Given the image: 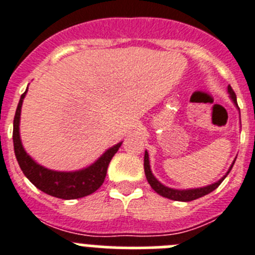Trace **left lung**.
Segmentation results:
<instances>
[{
	"instance_id": "8db88e82",
	"label": "left lung",
	"mask_w": 255,
	"mask_h": 255,
	"mask_svg": "<svg viewBox=\"0 0 255 255\" xmlns=\"http://www.w3.org/2000/svg\"><path fill=\"white\" fill-rule=\"evenodd\" d=\"M227 92L230 94V98L233 100L234 105L238 107V110H240L238 106V101H236V94L234 92V89L231 87H227ZM236 158L234 159L233 164L230 166L229 171L226 172L224 177H221L218 181H216L215 184H211L208 186H203V188H197V189H186V190H180V189H172V188H168V186H164L163 184L158 181V180L155 179L154 175L152 173V170H150V164H149V155H148V152L145 150L144 153V172H145V176H147L148 182H149L150 188L157 193V194L162 195L164 198H168V199H172V200H179V202H190V200H195L200 197H204V195L209 194L211 191H213L215 189H217L220 186V184L225 180V177L229 175V172L231 171L233 168L234 163H235Z\"/></svg>"
}]
</instances>
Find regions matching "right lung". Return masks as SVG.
Returning a JSON list of instances; mask_svg holds the SVG:
<instances>
[{"label":"right lung","instance_id":"add662e5","mask_svg":"<svg viewBox=\"0 0 255 255\" xmlns=\"http://www.w3.org/2000/svg\"><path fill=\"white\" fill-rule=\"evenodd\" d=\"M26 91L20 97L19 105H17L15 117H13L12 131L13 150H15L17 163H19L22 173L39 190L52 195V197L60 198V199H78V198L87 197V195L94 193L97 189L101 188L105 181L108 164L111 162L112 157L116 154L119 148L121 147L123 141L106 150L94 163L83 170L64 172V171L49 170V168L40 166L25 152L21 144V139H20V114H21L22 100L25 98Z\"/></svg>","mask_w":255,"mask_h":255}]
</instances>
